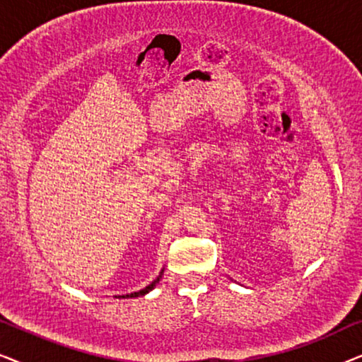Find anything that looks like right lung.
I'll return each instance as SVG.
<instances>
[{"instance_id": "obj_1", "label": "right lung", "mask_w": 362, "mask_h": 362, "mask_svg": "<svg viewBox=\"0 0 362 362\" xmlns=\"http://www.w3.org/2000/svg\"><path fill=\"white\" fill-rule=\"evenodd\" d=\"M161 275H163V270H161V274H160V276H158V279L153 281V284H150L148 286H145V288L143 290H140V291H133V293H130V295H122L120 298H136V296H143V295H146L148 291H151L153 288H155V285L158 284V281H160V279H161Z\"/></svg>"}]
</instances>
